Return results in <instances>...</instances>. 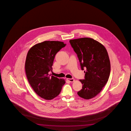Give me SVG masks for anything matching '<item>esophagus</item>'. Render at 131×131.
<instances>
[{"instance_id": "34e87169", "label": "esophagus", "mask_w": 131, "mask_h": 131, "mask_svg": "<svg viewBox=\"0 0 131 131\" xmlns=\"http://www.w3.org/2000/svg\"><path fill=\"white\" fill-rule=\"evenodd\" d=\"M67 80H68L70 82H73L75 80L73 78H67Z\"/></svg>"}]
</instances>
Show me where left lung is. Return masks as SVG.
<instances>
[{
	"instance_id": "left-lung-1",
	"label": "left lung",
	"mask_w": 131,
	"mask_h": 131,
	"mask_svg": "<svg viewBox=\"0 0 131 131\" xmlns=\"http://www.w3.org/2000/svg\"><path fill=\"white\" fill-rule=\"evenodd\" d=\"M77 54L81 68L84 71V79L80 80L82 89L78 94L89 100L100 93L109 79L111 63L104 45L93 38H80L70 40Z\"/></svg>"
}]
</instances>
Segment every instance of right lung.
<instances>
[{
    "instance_id": "obj_1",
    "label": "right lung",
    "mask_w": 131,
    "mask_h": 131,
    "mask_svg": "<svg viewBox=\"0 0 131 131\" xmlns=\"http://www.w3.org/2000/svg\"><path fill=\"white\" fill-rule=\"evenodd\" d=\"M66 44L60 41H46L34 45L27 54L25 71L33 90L41 98L51 100L60 94L64 79L49 75L56 54Z\"/></svg>"
}]
</instances>
